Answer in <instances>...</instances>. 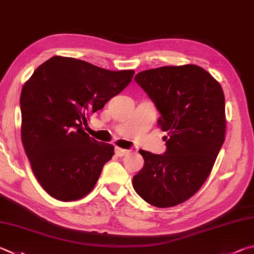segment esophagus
<instances>
[{
	"label": "esophagus",
	"instance_id": "obj_1",
	"mask_svg": "<svg viewBox=\"0 0 254 254\" xmlns=\"http://www.w3.org/2000/svg\"><path fill=\"white\" fill-rule=\"evenodd\" d=\"M128 150H127V149H122V147H119V146H117L115 147V154H117L118 156H124V155H127V153H128Z\"/></svg>",
	"mask_w": 254,
	"mask_h": 254
}]
</instances>
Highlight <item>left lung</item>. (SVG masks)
<instances>
[{"label": "left lung", "mask_w": 254, "mask_h": 254, "mask_svg": "<svg viewBox=\"0 0 254 254\" xmlns=\"http://www.w3.org/2000/svg\"><path fill=\"white\" fill-rule=\"evenodd\" d=\"M135 82L160 112L167 151H140L144 165L133 177L143 200L158 207L190 199L209 177L225 136V103L220 83L194 64L137 73Z\"/></svg>", "instance_id": "8db88e82"}]
</instances>
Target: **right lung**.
I'll use <instances>...</instances> for the list:
<instances>
[{"label":"right lung","mask_w":254,"mask_h":254,"mask_svg":"<svg viewBox=\"0 0 254 254\" xmlns=\"http://www.w3.org/2000/svg\"><path fill=\"white\" fill-rule=\"evenodd\" d=\"M133 74L57 55L24 83L22 143L36 180L51 196L74 201L94 188L114 146L94 140L82 126L126 89Z\"/></svg>","instance_id":"add662e5"}]
</instances>
